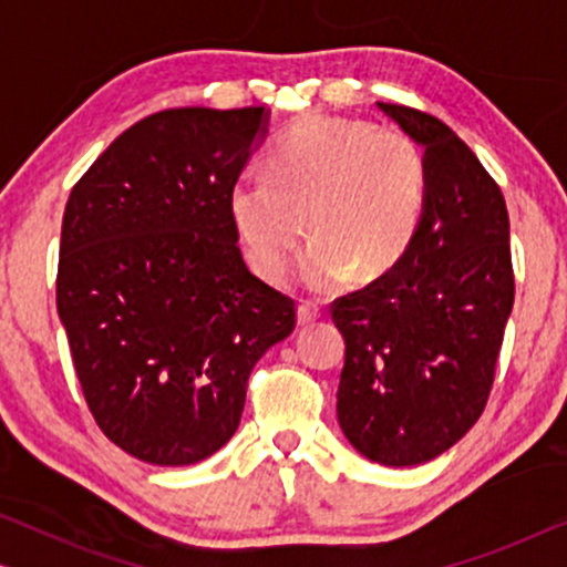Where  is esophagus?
<instances>
[{
    "mask_svg": "<svg viewBox=\"0 0 567 567\" xmlns=\"http://www.w3.org/2000/svg\"><path fill=\"white\" fill-rule=\"evenodd\" d=\"M320 320V309H317L315 305H309V301H305V305H299L297 309V324L299 328H309V324Z\"/></svg>",
    "mask_w": 567,
    "mask_h": 567,
    "instance_id": "esophagus-1",
    "label": "esophagus"
}]
</instances>
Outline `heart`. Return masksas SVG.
Listing matches in <instances>:
<instances>
[{
  "instance_id": "1",
  "label": "heart",
  "mask_w": 567,
  "mask_h": 567,
  "mask_svg": "<svg viewBox=\"0 0 567 567\" xmlns=\"http://www.w3.org/2000/svg\"><path fill=\"white\" fill-rule=\"evenodd\" d=\"M270 175L231 183V227L255 274L281 281L301 237L315 235L297 278L332 293L353 274L371 281L402 260L425 204L423 154L398 128L309 115L270 154Z\"/></svg>"
}]
</instances>
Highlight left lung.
Returning <instances> with one entry per match:
<instances>
[{"label": "left lung", "instance_id": "8db88e82", "mask_svg": "<svg viewBox=\"0 0 567 567\" xmlns=\"http://www.w3.org/2000/svg\"><path fill=\"white\" fill-rule=\"evenodd\" d=\"M377 107L423 150L425 204L398 266L332 305L346 340L338 423L367 460L415 467L452 449L485 410L514 307L508 212L446 123Z\"/></svg>", "mask_w": 567, "mask_h": 567}]
</instances>
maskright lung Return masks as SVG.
<instances>
[{"mask_svg":"<svg viewBox=\"0 0 567 567\" xmlns=\"http://www.w3.org/2000/svg\"><path fill=\"white\" fill-rule=\"evenodd\" d=\"M268 118L266 107L154 113L66 200L61 324L100 431L142 462L219 452L252 367L293 330V301L250 274L227 208Z\"/></svg>","mask_w":567,"mask_h":567,"instance_id":"1","label":"right lung"}]
</instances>
